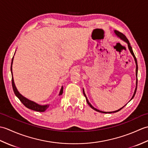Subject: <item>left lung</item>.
I'll list each match as a JSON object with an SVG mask.
<instances>
[{
	"label": "left lung",
	"mask_w": 148,
	"mask_h": 148,
	"mask_svg": "<svg viewBox=\"0 0 148 148\" xmlns=\"http://www.w3.org/2000/svg\"><path fill=\"white\" fill-rule=\"evenodd\" d=\"M114 32H115V34H116V36H117L118 37H119V38H120L121 39L123 40L124 41H125V42H126L128 44V49H129L130 51V53H131V54L133 55L134 58V60H135V62H136V77H137V80H136V90H135V92H134V95H133V97H132V99H131V100H132V99L134 98V97L135 95H136V91H137V71H138V65H137V59H136V56H135L134 53V52H133V50H132V47H131V46H130V44L129 41H128V39L127 38V37L125 36L123 34L121 33L120 32H119V31H118V30H114ZM83 94H84V95L85 96V98H86V102H87V103H88V105L90 106V108H92L93 109H94V110H95V111H97V112H102V113H112V112H118V111H120V110H121V109H123V108L124 107H125V106H123V107L122 108L119 109H118V111H114V112H103V111H99V110L95 109V108H93V107L92 105H91V103L89 102L88 100V99H87V97H86V95H85V93H84V90H83Z\"/></svg>",
	"instance_id": "left-lung-1"
}]
</instances>
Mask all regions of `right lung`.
<instances>
[{"instance_id": "1", "label": "right lung", "mask_w": 148, "mask_h": 148, "mask_svg": "<svg viewBox=\"0 0 148 148\" xmlns=\"http://www.w3.org/2000/svg\"><path fill=\"white\" fill-rule=\"evenodd\" d=\"M13 58L14 56L12 58V62H11V74L12 76V62H13ZM12 89H13L14 93L16 96L18 98L20 99L21 103L26 107V108H29L30 109H32L33 111H38V112H45L46 110L48 108L49 104L48 105H45V106H40L37 104L36 102H34L33 101H31V100L26 99L25 97H24L23 96H22L21 94L18 92V91L17 90L15 86V84L14 83V79L13 77H12ZM63 93V87H62L60 92L59 95H62Z\"/></svg>"}]
</instances>
